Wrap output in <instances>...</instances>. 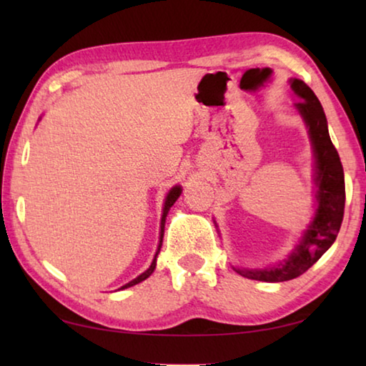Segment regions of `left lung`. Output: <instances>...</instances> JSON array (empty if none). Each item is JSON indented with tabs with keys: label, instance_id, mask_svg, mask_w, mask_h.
I'll list each match as a JSON object with an SVG mask.
<instances>
[{
	"label": "left lung",
	"instance_id": "left-lung-1",
	"mask_svg": "<svg viewBox=\"0 0 366 366\" xmlns=\"http://www.w3.org/2000/svg\"><path fill=\"white\" fill-rule=\"evenodd\" d=\"M290 89L300 98L294 107L307 124L315 154L317 212L294 252L276 266L262 269L234 268L240 276L264 282L290 281L303 274L336 240L344 218L345 182L339 153L327 132L326 114L313 90L300 79H290Z\"/></svg>",
	"mask_w": 366,
	"mask_h": 366
}]
</instances>
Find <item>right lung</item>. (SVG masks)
Here are the masks:
<instances>
[{
    "instance_id": "right-lung-1",
    "label": "right lung",
    "mask_w": 366,
    "mask_h": 366,
    "mask_svg": "<svg viewBox=\"0 0 366 366\" xmlns=\"http://www.w3.org/2000/svg\"><path fill=\"white\" fill-rule=\"evenodd\" d=\"M182 194V189L179 187V185H176V187H172L171 190H169V194L166 195V200H164V208H163V216H161V231H159V244H158V250H157V253H154V258H153V262H152V264H150V268H148L145 272H142L140 276H137L135 277V280H132L131 282H127L126 286H122L121 289H127V287H132V286H135V284H139V282H142V281H145L148 276L152 274V272L154 271V268H157V257H158V253H159V249H161V244H163V235H164V222H166V216H168V212H169V208L174 205L176 203V200L179 198V195Z\"/></svg>"
}]
</instances>
